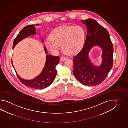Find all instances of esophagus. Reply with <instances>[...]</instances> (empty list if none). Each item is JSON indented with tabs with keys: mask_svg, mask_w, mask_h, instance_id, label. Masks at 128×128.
Masks as SVG:
<instances>
[{
	"mask_svg": "<svg viewBox=\"0 0 128 128\" xmlns=\"http://www.w3.org/2000/svg\"><path fill=\"white\" fill-rule=\"evenodd\" d=\"M66 59V58L65 57H64V56H62V57H61V58H60V60L61 61H64Z\"/></svg>",
	"mask_w": 128,
	"mask_h": 128,
	"instance_id": "obj_1",
	"label": "esophagus"
}]
</instances>
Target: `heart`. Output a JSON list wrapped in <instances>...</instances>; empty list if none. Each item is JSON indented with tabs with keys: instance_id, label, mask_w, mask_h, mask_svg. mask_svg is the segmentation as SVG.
Listing matches in <instances>:
<instances>
[{
	"instance_id": "1",
	"label": "heart",
	"mask_w": 128,
	"mask_h": 128,
	"mask_svg": "<svg viewBox=\"0 0 128 128\" xmlns=\"http://www.w3.org/2000/svg\"><path fill=\"white\" fill-rule=\"evenodd\" d=\"M86 33L81 26H61L52 32L50 38L45 42L46 48L54 51L62 44L63 51L68 54H74L79 52L84 44Z\"/></svg>"
}]
</instances>
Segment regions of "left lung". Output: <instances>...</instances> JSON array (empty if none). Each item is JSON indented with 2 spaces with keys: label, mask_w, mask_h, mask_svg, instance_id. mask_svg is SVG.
<instances>
[{
  "label": "left lung",
  "mask_w": 128,
  "mask_h": 128,
  "mask_svg": "<svg viewBox=\"0 0 128 128\" xmlns=\"http://www.w3.org/2000/svg\"><path fill=\"white\" fill-rule=\"evenodd\" d=\"M87 28V35L81 51L74 57L73 73L81 84L86 86L100 84L106 78L113 65L114 48L108 30L95 20H81ZM98 46L103 51L102 63L94 65L88 57L93 46Z\"/></svg>",
  "instance_id": "1"
}]
</instances>
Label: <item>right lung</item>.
<instances>
[{"instance_id":"add662e5","label":"right lung","mask_w":128,"mask_h":128,"mask_svg":"<svg viewBox=\"0 0 128 128\" xmlns=\"http://www.w3.org/2000/svg\"><path fill=\"white\" fill-rule=\"evenodd\" d=\"M36 25L38 26L39 24H36ZM36 29L34 24L28 25L23 28L14 40L13 49H14L17 44L23 39L26 38L29 36L36 34ZM42 42H44V39L42 38ZM44 49L45 54H46L48 51L45 46H44ZM46 59L45 64L41 73L35 78L29 80L23 79L17 74L14 68L12 60V66L16 72L17 76L22 84L28 87L39 90L46 88L52 84L54 81L57 74V71L56 70L55 67L59 63L60 57L58 56L55 57L52 55L48 54L46 55Z\"/></svg>"}]
</instances>
